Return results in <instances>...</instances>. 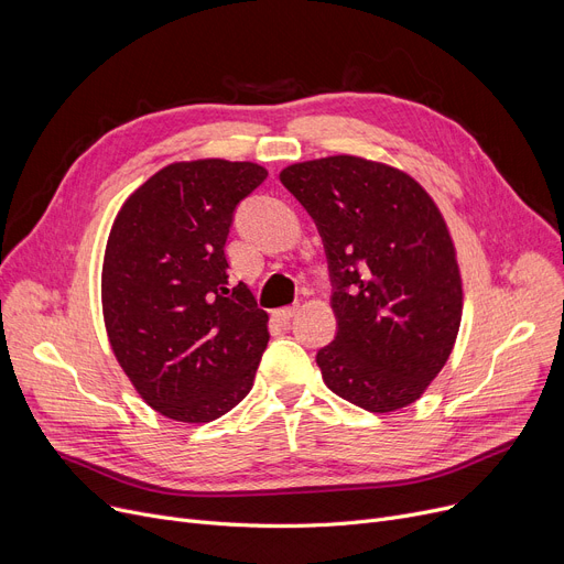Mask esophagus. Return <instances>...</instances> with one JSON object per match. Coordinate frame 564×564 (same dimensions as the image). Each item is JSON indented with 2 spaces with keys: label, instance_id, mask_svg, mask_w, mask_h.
Segmentation results:
<instances>
[{
  "label": "esophagus",
  "instance_id": "1",
  "mask_svg": "<svg viewBox=\"0 0 564 564\" xmlns=\"http://www.w3.org/2000/svg\"><path fill=\"white\" fill-rule=\"evenodd\" d=\"M297 306H285V308H279L274 315L281 319V322H290L294 315H297Z\"/></svg>",
  "mask_w": 564,
  "mask_h": 564
}]
</instances>
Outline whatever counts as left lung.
<instances>
[{
    "mask_svg": "<svg viewBox=\"0 0 564 564\" xmlns=\"http://www.w3.org/2000/svg\"><path fill=\"white\" fill-rule=\"evenodd\" d=\"M279 177L327 251L338 332L315 357L324 383L372 413L416 402L462 322L459 264L436 203L404 171L354 155L292 164Z\"/></svg>",
    "mask_w": 564,
    "mask_h": 564,
    "instance_id": "obj_1",
    "label": "left lung"
}]
</instances>
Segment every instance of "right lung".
Returning <instances> with one entry per match:
<instances>
[{"instance_id": "1", "label": "right lung", "mask_w": 564, "mask_h": 564, "mask_svg": "<svg viewBox=\"0 0 564 564\" xmlns=\"http://www.w3.org/2000/svg\"><path fill=\"white\" fill-rule=\"evenodd\" d=\"M267 177L253 162L158 171L116 215L102 262L105 327L123 372L162 416L210 423L253 387L270 340L224 253L235 207Z\"/></svg>"}]
</instances>
